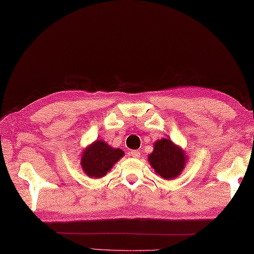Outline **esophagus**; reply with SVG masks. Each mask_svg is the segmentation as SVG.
I'll list each match as a JSON object with an SVG mask.
<instances>
[{
	"mask_svg": "<svg viewBox=\"0 0 254 254\" xmlns=\"http://www.w3.org/2000/svg\"><path fill=\"white\" fill-rule=\"evenodd\" d=\"M130 154H131V156H132L133 158H139V157H141V153H139V150H132Z\"/></svg>",
	"mask_w": 254,
	"mask_h": 254,
	"instance_id": "obj_1",
	"label": "esophagus"
}]
</instances>
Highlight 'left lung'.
Instances as JSON below:
<instances>
[{
  "label": "left lung",
  "mask_w": 254,
  "mask_h": 254,
  "mask_svg": "<svg viewBox=\"0 0 254 254\" xmlns=\"http://www.w3.org/2000/svg\"><path fill=\"white\" fill-rule=\"evenodd\" d=\"M148 161L161 178L170 180L185 168L186 156L170 139L163 138L154 144V152L148 156Z\"/></svg>",
  "instance_id": "8db88e82"
}]
</instances>
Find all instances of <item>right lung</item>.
I'll list each match as a JSON object with an SVG mask.
<instances>
[{
  "label": "right lung",
  "instance_id": "1",
  "mask_svg": "<svg viewBox=\"0 0 254 254\" xmlns=\"http://www.w3.org/2000/svg\"><path fill=\"white\" fill-rule=\"evenodd\" d=\"M123 156L119 148H112L107 143L96 141L84 150L80 165L84 172L91 178H101Z\"/></svg>",
  "mask_w": 254,
  "mask_h": 254
}]
</instances>
